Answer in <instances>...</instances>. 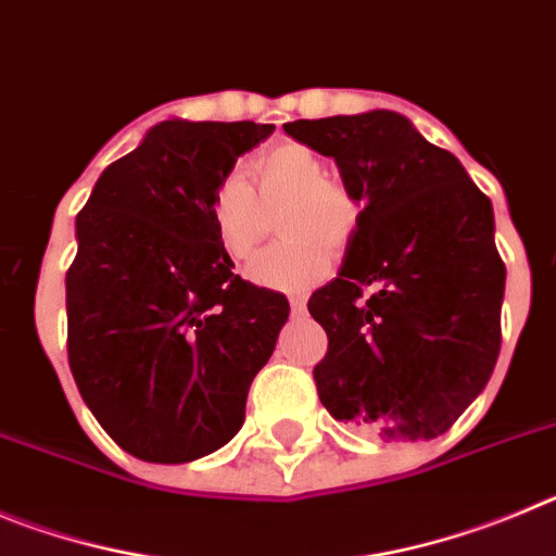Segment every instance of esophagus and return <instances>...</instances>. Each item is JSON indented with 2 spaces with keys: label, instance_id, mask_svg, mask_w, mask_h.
Instances as JSON below:
<instances>
[{
  "label": "esophagus",
  "instance_id": "esophagus-1",
  "mask_svg": "<svg viewBox=\"0 0 556 556\" xmlns=\"http://www.w3.org/2000/svg\"><path fill=\"white\" fill-rule=\"evenodd\" d=\"M304 307H307V296H304V293H290V309H293V313H302Z\"/></svg>",
  "mask_w": 556,
  "mask_h": 556
}]
</instances>
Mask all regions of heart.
Wrapping results in <instances>:
<instances>
[{"mask_svg":"<svg viewBox=\"0 0 556 556\" xmlns=\"http://www.w3.org/2000/svg\"><path fill=\"white\" fill-rule=\"evenodd\" d=\"M327 160L307 143L282 141L252 157L249 177L218 179L207 197V218L218 247L243 263L266 238V213L282 204L274 243L252 263L254 282L277 290H299L318 282L332 266V252L354 241L363 202L343 179L327 174Z\"/></svg>","mask_w":556,"mask_h":556,"instance_id":"1","label":"heart"}]
</instances>
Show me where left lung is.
<instances>
[{
	"instance_id": "1",
	"label": "left lung",
	"mask_w": 556,
	"mask_h": 556,
	"mask_svg": "<svg viewBox=\"0 0 556 556\" xmlns=\"http://www.w3.org/2000/svg\"><path fill=\"white\" fill-rule=\"evenodd\" d=\"M334 157L363 218L338 277L307 309L329 338L324 407L382 440L446 432L502 349L504 260L493 207L459 160L390 110L285 124Z\"/></svg>"
}]
</instances>
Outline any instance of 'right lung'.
<instances>
[{"instance_id":"1","label":"right lung","mask_w":556,"mask_h":556,"mask_svg":"<svg viewBox=\"0 0 556 556\" xmlns=\"http://www.w3.org/2000/svg\"><path fill=\"white\" fill-rule=\"evenodd\" d=\"M274 124L163 122L102 172L66 271L68 365L124 452L191 463L238 434L288 299L232 274L207 197Z\"/></svg>"}]
</instances>
